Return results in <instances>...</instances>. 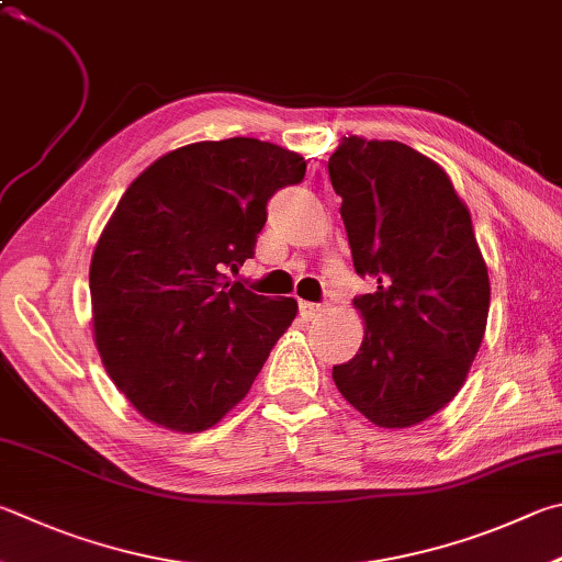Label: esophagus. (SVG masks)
Masks as SVG:
<instances>
[{"label":"esophagus","instance_id":"1","mask_svg":"<svg viewBox=\"0 0 562 562\" xmlns=\"http://www.w3.org/2000/svg\"><path fill=\"white\" fill-rule=\"evenodd\" d=\"M324 312V304H314V302H300V314L304 319H316Z\"/></svg>","mask_w":562,"mask_h":562}]
</instances>
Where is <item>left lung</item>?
<instances>
[{"instance_id": "obj_1", "label": "left lung", "mask_w": 562, "mask_h": 562, "mask_svg": "<svg viewBox=\"0 0 562 562\" xmlns=\"http://www.w3.org/2000/svg\"><path fill=\"white\" fill-rule=\"evenodd\" d=\"M353 268L361 349L331 379L379 427H411L452 401L482 346L488 272L450 177L403 145L346 137L329 157Z\"/></svg>"}]
</instances>
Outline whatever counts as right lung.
I'll return each mask as SVG.
<instances>
[{"label": "right lung", "mask_w": 562, "mask_h": 562, "mask_svg": "<svg viewBox=\"0 0 562 562\" xmlns=\"http://www.w3.org/2000/svg\"><path fill=\"white\" fill-rule=\"evenodd\" d=\"M307 161L252 137L169 151L122 193L90 262L95 344L120 393L177 432L248 395L297 302L231 282L255 255L268 201Z\"/></svg>", "instance_id": "obj_1"}]
</instances>
